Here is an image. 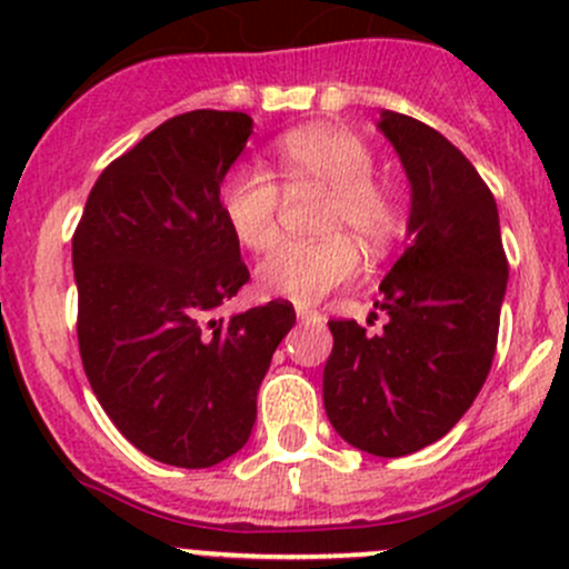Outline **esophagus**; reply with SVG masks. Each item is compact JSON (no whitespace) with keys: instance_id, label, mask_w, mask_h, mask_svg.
I'll return each instance as SVG.
<instances>
[{"instance_id":"obj_1","label":"esophagus","mask_w":569,"mask_h":569,"mask_svg":"<svg viewBox=\"0 0 569 569\" xmlns=\"http://www.w3.org/2000/svg\"><path fill=\"white\" fill-rule=\"evenodd\" d=\"M295 311H297V319L302 321V325H311V321H319L321 317L317 311H313V308H308V306H295Z\"/></svg>"}]
</instances>
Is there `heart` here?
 Masks as SVG:
<instances>
[{"mask_svg": "<svg viewBox=\"0 0 569 569\" xmlns=\"http://www.w3.org/2000/svg\"><path fill=\"white\" fill-rule=\"evenodd\" d=\"M280 173L295 187L330 192L325 231L352 233L366 248L382 250L401 231V206L375 181V153L358 134L336 126H313L278 142ZM280 187L256 164H233L220 183V211L242 248L267 250L278 237ZM363 267L349 237L278 244L256 269L258 291L313 306L327 291L349 283Z\"/></svg>", "mask_w": 569, "mask_h": 569, "instance_id": "obj_1", "label": "heart"}]
</instances>
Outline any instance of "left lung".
<instances>
[{
	"label": "left lung",
	"mask_w": 569,
	"mask_h": 569,
	"mask_svg": "<svg viewBox=\"0 0 569 569\" xmlns=\"http://www.w3.org/2000/svg\"><path fill=\"white\" fill-rule=\"evenodd\" d=\"M407 183V248L382 278L380 336L330 321L325 410L332 429L375 457H405L443 438L490 375L509 263L498 206L440 131L382 109Z\"/></svg>",
	"instance_id": "1"
}]
</instances>
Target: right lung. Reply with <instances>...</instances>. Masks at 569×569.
<instances>
[{
	"label": "right lung",
	"instance_id": "right-lung-1",
	"mask_svg": "<svg viewBox=\"0 0 569 569\" xmlns=\"http://www.w3.org/2000/svg\"><path fill=\"white\" fill-rule=\"evenodd\" d=\"M250 131L244 112L164 120L99 176L73 233L90 388L129 443L176 468H211L248 443L258 388L297 321L289 302L214 319L250 280L220 211Z\"/></svg>",
	"mask_w": 569,
	"mask_h": 569
}]
</instances>
